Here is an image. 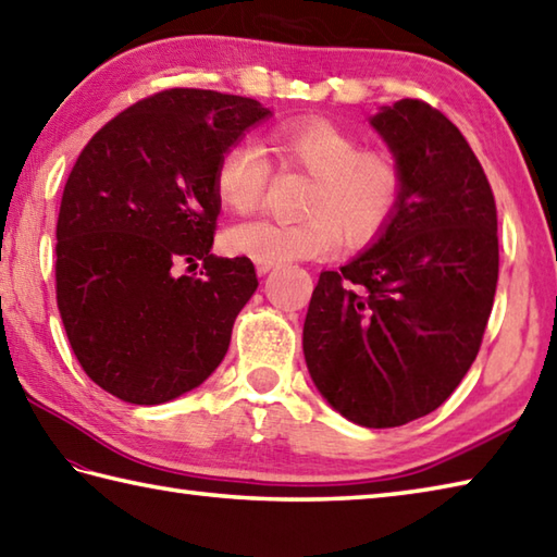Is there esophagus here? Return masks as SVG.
<instances>
[{"label":"esophagus","mask_w":557,"mask_h":557,"mask_svg":"<svg viewBox=\"0 0 557 557\" xmlns=\"http://www.w3.org/2000/svg\"><path fill=\"white\" fill-rule=\"evenodd\" d=\"M275 268V263H256V270H258V275H268V272Z\"/></svg>","instance_id":"obj_1"}]
</instances>
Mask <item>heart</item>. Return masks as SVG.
Listing matches in <instances>:
<instances>
[{"instance_id":"b5f03b06","label":"heart","mask_w":557,"mask_h":557,"mask_svg":"<svg viewBox=\"0 0 557 557\" xmlns=\"http://www.w3.org/2000/svg\"><path fill=\"white\" fill-rule=\"evenodd\" d=\"M277 166L313 178L301 202V222H244L226 228L224 248L256 263H287L333 256L341 242L362 248L384 234L403 198V169L386 149H364L350 129L331 120H294L272 129ZM272 176L253 141H234L214 169V195L226 210L260 207Z\"/></svg>"}]
</instances>
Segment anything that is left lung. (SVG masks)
Returning <instances> with one entry per match:
<instances>
[{
	"label": "left lung",
	"instance_id": "1",
	"mask_svg": "<svg viewBox=\"0 0 557 557\" xmlns=\"http://www.w3.org/2000/svg\"><path fill=\"white\" fill-rule=\"evenodd\" d=\"M372 125L400 163L403 198L372 248L321 272L304 357L341 416L381 430L437 410L461 384L493 311L499 246L493 188L449 117L403 98Z\"/></svg>",
	"mask_w": 557,
	"mask_h": 557
}]
</instances>
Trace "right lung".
I'll return each mask as SVG.
<instances>
[{
	"instance_id": "obj_1",
	"label": "right lung",
	"mask_w": 557,
	"mask_h": 557,
	"mask_svg": "<svg viewBox=\"0 0 557 557\" xmlns=\"http://www.w3.org/2000/svg\"><path fill=\"white\" fill-rule=\"evenodd\" d=\"M256 98L163 89L125 108L82 149L64 183L54 294L94 384L135 406L200 386L258 287L250 258L210 253L214 169L268 117ZM202 273L181 276L183 264Z\"/></svg>"
}]
</instances>
